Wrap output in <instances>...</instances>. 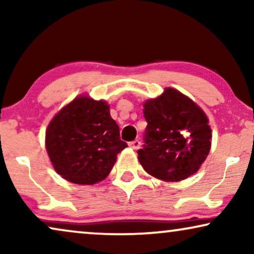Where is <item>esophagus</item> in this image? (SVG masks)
<instances>
[{"label":"esophagus","instance_id":"1","mask_svg":"<svg viewBox=\"0 0 254 254\" xmlns=\"http://www.w3.org/2000/svg\"><path fill=\"white\" fill-rule=\"evenodd\" d=\"M140 145H141V142L138 140H134V141L129 142V147L133 148V149H138V148H140Z\"/></svg>","mask_w":254,"mask_h":254}]
</instances>
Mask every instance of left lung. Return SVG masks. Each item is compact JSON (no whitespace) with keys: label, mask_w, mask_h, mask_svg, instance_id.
<instances>
[{"label":"left lung","mask_w":254,"mask_h":254,"mask_svg":"<svg viewBox=\"0 0 254 254\" xmlns=\"http://www.w3.org/2000/svg\"><path fill=\"white\" fill-rule=\"evenodd\" d=\"M147 120L141 165L155 178L180 182L195 173L209 154L211 129L202 110L178 90L166 88L143 104Z\"/></svg>","instance_id":"obj_1"}]
</instances>
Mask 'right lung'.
I'll use <instances>...</instances> for the list:
<instances>
[{"instance_id":"add662e5","label":"right lung","mask_w":254,"mask_h":254,"mask_svg":"<svg viewBox=\"0 0 254 254\" xmlns=\"http://www.w3.org/2000/svg\"><path fill=\"white\" fill-rule=\"evenodd\" d=\"M45 143L55 171L79 185L105 179L127 147L107 103L86 96L75 98L52 119Z\"/></svg>"}]
</instances>
